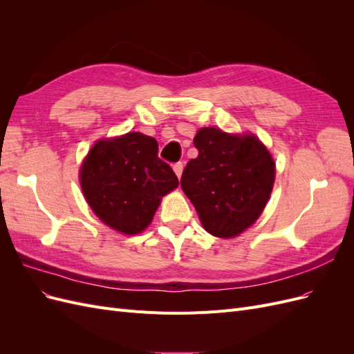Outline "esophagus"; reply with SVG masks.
<instances>
[{
    "mask_svg": "<svg viewBox=\"0 0 354 354\" xmlns=\"http://www.w3.org/2000/svg\"><path fill=\"white\" fill-rule=\"evenodd\" d=\"M173 168H174V173L177 174V177L180 178L181 173H183V162H176Z\"/></svg>",
    "mask_w": 354,
    "mask_h": 354,
    "instance_id": "obj_1",
    "label": "esophagus"
}]
</instances>
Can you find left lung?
I'll return each instance as SVG.
<instances>
[{
	"mask_svg": "<svg viewBox=\"0 0 354 354\" xmlns=\"http://www.w3.org/2000/svg\"><path fill=\"white\" fill-rule=\"evenodd\" d=\"M180 186L194 203L203 229L234 238L261 216L272 194L274 162L255 136H232L201 128Z\"/></svg>",
	"mask_w": 354,
	"mask_h": 354,
	"instance_id": "left-lung-1",
	"label": "left lung"
}]
</instances>
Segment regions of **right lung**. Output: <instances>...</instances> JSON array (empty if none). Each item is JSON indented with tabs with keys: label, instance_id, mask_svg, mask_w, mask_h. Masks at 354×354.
I'll return each instance as SVG.
<instances>
[{
	"label": "right lung",
	"instance_id": "1",
	"mask_svg": "<svg viewBox=\"0 0 354 354\" xmlns=\"http://www.w3.org/2000/svg\"><path fill=\"white\" fill-rule=\"evenodd\" d=\"M80 180L95 216L125 234L143 232L160 198L178 186L173 168L158 156V142L142 133L95 143Z\"/></svg>",
	"mask_w": 354,
	"mask_h": 354
}]
</instances>
